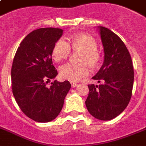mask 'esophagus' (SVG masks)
<instances>
[{
	"instance_id": "obj_1",
	"label": "esophagus",
	"mask_w": 146,
	"mask_h": 146,
	"mask_svg": "<svg viewBox=\"0 0 146 146\" xmlns=\"http://www.w3.org/2000/svg\"><path fill=\"white\" fill-rule=\"evenodd\" d=\"M70 84H71V86H72V87H73H73H76V86H77V83H74V82H71Z\"/></svg>"
}]
</instances>
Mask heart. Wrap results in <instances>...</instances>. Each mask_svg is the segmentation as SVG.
Wrapping results in <instances>:
<instances>
[{
	"instance_id": "heart-1",
	"label": "heart",
	"mask_w": 146,
	"mask_h": 146,
	"mask_svg": "<svg viewBox=\"0 0 146 146\" xmlns=\"http://www.w3.org/2000/svg\"><path fill=\"white\" fill-rule=\"evenodd\" d=\"M70 44L66 39L61 37L56 41L52 50V56L56 62H60L67 58L73 50H82L80 61L84 63H67L60 67V76L64 80L70 81H79L87 76L90 70L86 63L92 66L99 63L100 54L97 50V43L95 39L86 33L78 34L69 39Z\"/></svg>"
}]
</instances>
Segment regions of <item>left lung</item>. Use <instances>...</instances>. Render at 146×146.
<instances>
[{"mask_svg":"<svg viewBox=\"0 0 146 146\" xmlns=\"http://www.w3.org/2000/svg\"><path fill=\"white\" fill-rule=\"evenodd\" d=\"M104 47V62L93 80L99 86L88 85L86 106L100 120H111L123 112L132 96L134 70L130 53L119 36L104 27H99Z\"/></svg>","mask_w":146,"mask_h":146,"instance_id":"8db88e82","label":"left lung"}]
</instances>
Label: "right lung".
<instances>
[{
	"label": "right lung",
	"mask_w": 146,
	"mask_h": 146,
	"mask_svg": "<svg viewBox=\"0 0 146 146\" xmlns=\"http://www.w3.org/2000/svg\"><path fill=\"white\" fill-rule=\"evenodd\" d=\"M63 34L53 27L32 31L17 50L11 67L12 92L21 111L31 119L48 122L60 114L71 84L54 80L57 70L53 65L52 50Z\"/></svg>",
	"instance_id": "obj_1"
}]
</instances>
